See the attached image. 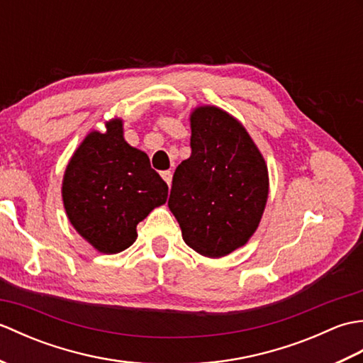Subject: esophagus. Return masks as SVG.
<instances>
[{
  "instance_id": "esophagus-1",
  "label": "esophagus",
  "mask_w": 363,
  "mask_h": 363,
  "mask_svg": "<svg viewBox=\"0 0 363 363\" xmlns=\"http://www.w3.org/2000/svg\"><path fill=\"white\" fill-rule=\"evenodd\" d=\"M160 176H162V179H164L168 184V187L172 186V179H173V173L172 172H162Z\"/></svg>"
}]
</instances>
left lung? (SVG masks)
<instances>
[{"label":"left lung","mask_w":363,"mask_h":363,"mask_svg":"<svg viewBox=\"0 0 363 363\" xmlns=\"http://www.w3.org/2000/svg\"><path fill=\"white\" fill-rule=\"evenodd\" d=\"M191 156L173 176L168 207L191 250L225 257L250 242L264 215L268 167L248 130L217 106L190 112Z\"/></svg>","instance_id":"left-lung-1"}]
</instances>
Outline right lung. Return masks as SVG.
I'll return each instance as SVG.
<instances>
[{
  "label": "right lung",
  "mask_w": 363,
  "mask_h": 363,
  "mask_svg": "<svg viewBox=\"0 0 363 363\" xmlns=\"http://www.w3.org/2000/svg\"><path fill=\"white\" fill-rule=\"evenodd\" d=\"M91 130L74 150L62 179V201L72 226L103 254H117L137 238V225L165 204L168 186L142 150L123 135V120Z\"/></svg>",
  "instance_id": "1"
}]
</instances>
